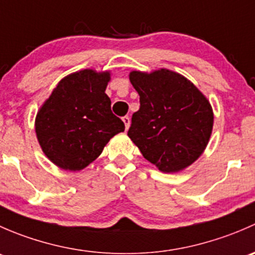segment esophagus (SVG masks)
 I'll return each instance as SVG.
<instances>
[{
  "label": "esophagus",
  "instance_id": "1",
  "mask_svg": "<svg viewBox=\"0 0 255 255\" xmlns=\"http://www.w3.org/2000/svg\"><path fill=\"white\" fill-rule=\"evenodd\" d=\"M122 121L126 126V129H128V128H129V125H130V118L128 117V116H125V117H122Z\"/></svg>",
  "mask_w": 255,
  "mask_h": 255
}]
</instances>
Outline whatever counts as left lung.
Returning a JSON list of instances; mask_svg holds the SVG:
<instances>
[{"instance_id": "obj_1", "label": "left lung", "mask_w": 255, "mask_h": 255, "mask_svg": "<svg viewBox=\"0 0 255 255\" xmlns=\"http://www.w3.org/2000/svg\"><path fill=\"white\" fill-rule=\"evenodd\" d=\"M139 95L128 135L146 160L163 173L194 163L206 148L213 126L210 102L192 82L174 71H132Z\"/></svg>"}]
</instances>
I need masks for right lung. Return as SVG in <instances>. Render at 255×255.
Returning a JSON list of instances; mask_svg holds the SVG:
<instances>
[{
	"label": "right lung",
	"instance_id": "obj_1",
	"mask_svg": "<svg viewBox=\"0 0 255 255\" xmlns=\"http://www.w3.org/2000/svg\"><path fill=\"white\" fill-rule=\"evenodd\" d=\"M110 73L82 70L61 80L35 118L45 155L64 170H81L95 160L125 123L105 94Z\"/></svg>",
	"mask_w": 255,
	"mask_h": 255
}]
</instances>
